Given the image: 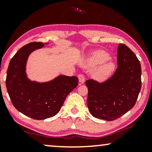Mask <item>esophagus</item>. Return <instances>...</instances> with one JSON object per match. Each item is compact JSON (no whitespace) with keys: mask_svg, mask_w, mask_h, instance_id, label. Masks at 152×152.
I'll use <instances>...</instances> for the list:
<instances>
[{"mask_svg":"<svg viewBox=\"0 0 152 152\" xmlns=\"http://www.w3.org/2000/svg\"><path fill=\"white\" fill-rule=\"evenodd\" d=\"M78 78H79V82H80L81 84H84L85 82V77L83 75L80 74L78 75Z\"/></svg>","mask_w":152,"mask_h":152,"instance_id":"obj_1","label":"esophagus"}]
</instances>
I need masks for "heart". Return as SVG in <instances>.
<instances>
[{"mask_svg": "<svg viewBox=\"0 0 152 152\" xmlns=\"http://www.w3.org/2000/svg\"><path fill=\"white\" fill-rule=\"evenodd\" d=\"M111 57L107 52L103 50L95 51L85 61L87 67H95L99 65L94 70L93 76L97 80H104L109 77L115 70V64L109 61Z\"/></svg>", "mask_w": 152, "mask_h": 152, "instance_id": "obj_1", "label": "heart"}]
</instances>
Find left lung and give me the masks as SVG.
Here are the masks:
<instances>
[{"instance_id": "left-lung-1", "label": "left lung", "mask_w": 152, "mask_h": 152, "mask_svg": "<svg viewBox=\"0 0 152 152\" xmlns=\"http://www.w3.org/2000/svg\"><path fill=\"white\" fill-rule=\"evenodd\" d=\"M118 68L115 73L102 83L88 80L87 105L93 117L111 121L134 107L141 88V66L133 51L120 43Z\"/></svg>"}]
</instances>
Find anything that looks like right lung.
Here are the masks:
<instances>
[{
    "label": "right lung",
    "mask_w": 152,
    "mask_h": 152,
    "mask_svg": "<svg viewBox=\"0 0 152 152\" xmlns=\"http://www.w3.org/2000/svg\"><path fill=\"white\" fill-rule=\"evenodd\" d=\"M45 44L32 42L18 50L10 62L6 87L14 107L35 120L55 116L60 111L67 95L77 86L75 76L59 75L47 82H37L28 78L26 70L29 55Z\"/></svg>",
    "instance_id": "obj_1"
}]
</instances>
